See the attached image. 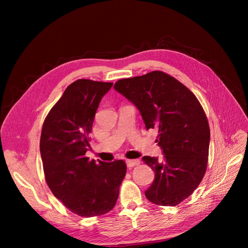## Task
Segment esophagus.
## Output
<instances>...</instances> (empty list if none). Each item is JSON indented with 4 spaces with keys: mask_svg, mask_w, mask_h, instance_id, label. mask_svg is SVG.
Returning a JSON list of instances; mask_svg holds the SVG:
<instances>
[{
    "mask_svg": "<svg viewBox=\"0 0 248 248\" xmlns=\"http://www.w3.org/2000/svg\"><path fill=\"white\" fill-rule=\"evenodd\" d=\"M126 164H127V168L130 169V168H133L136 166H139L140 160H138V159H133V160L128 159V160H126Z\"/></svg>",
    "mask_w": 248,
    "mask_h": 248,
    "instance_id": "obj_1",
    "label": "esophagus"
}]
</instances>
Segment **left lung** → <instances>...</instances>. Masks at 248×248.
Segmentation results:
<instances>
[{"mask_svg":"<svg viewBox=\"0 0 248 248\" xmlns=\"http://www.w3.org/2000/svg\"><path fill=\"white\" fill-rule=\"evenodd\" d=\"M115 90L136 107L147 130H158L163 158L144 156L154 172L146 198L159 206H176L201 183L208 162L210 129L197 97L162 71L118 80Z\"/></svg>","mask_w":248,"mask_h":248,"instance_id":"obj_1","label":"left lung"}]
</instances>
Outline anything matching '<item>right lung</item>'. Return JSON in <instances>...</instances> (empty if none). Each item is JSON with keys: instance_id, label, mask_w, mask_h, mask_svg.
I'll use <instances>...</instances> for the list:
<instances>
[{"instance_id": "1", "label": "right lung", "mask_w": 248, "mask_h": 248, "mask_svg": "<svg viewBox=\"0 0 248 248\" xmlns=\"http://www.w3.org/2000/svg\"><path fill=\"white\" fill-rule=\"evenodd\" d=\"M112 82L78 79L67 87L43 123L40 154L54 196L82 217L106 214L115 207L126 174L123 160H89V134L96 110Z\"/></svg>"}]
</instances>
